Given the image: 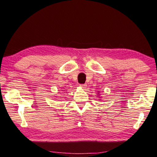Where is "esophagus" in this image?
Instances as JSON below:
<instances>
[{"label": "esophagus", "instance_id": "34e87169", "mask_svg": "<svg viewBox=\"0 0 157 157\" xmlns=\"http://www.w3.org/2000/svg\"><path fill=\"white\" fill-rule=\"evenodd\" d=\"M86 84H80V86H82V87H83V88H85L86 87Z\"/></svg>", "mask_w": 157, "mask_h": 157}]
</instances>
